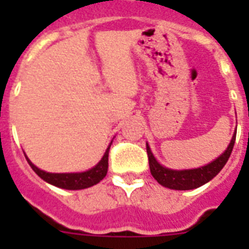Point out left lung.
<instances>
[{"instance_id": "obj_1", "label": "left lung", "mask_w": 249, "mask_h": 249, "mask_svg": "<svg viewBox=\"0 0 249 249\" xmlns=\"http://www.w3.org/2000/svg\"><path fill=\"white\" fill-rule=\"evenodd\" d=\"M236 132L231 138V142L225 150L222 155H220L216 160H213L212 163L207 164L204 166L196 168V169H185V170H174L165 168L161 164L158 163L155 156L152 155L150 146L146 143L148 156V165L151 170L152 177L159 182L161 186H165L168 189L172 190H193L200 187L204 183L209 182L212 178H214L217 174L220 173V170L228 163L229 158L231 155L232 147L235 143Z\"/></svg>"}]
</instances>
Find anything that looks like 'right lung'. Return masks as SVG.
<instances>
[{
    "label": "right lung",
    "instance_id": "obj_1",
    "mask_svg": "<svg viewBox=\"0 0 249 249\" xmlns=\"http://www.w3.org/2000/svg\"><path fill=\"white\" fill-rule=\"evenodd\" d=\"M111 143L106 150L105 155L101 159V161L94 168L86 170V172H81V173H49V172H44L40 168H37L27 156H25V159L31 165V168L35 170V173L38 177L42 178L45 182L50 183V185H54L56 187L66 190H83L97 185L98 182H101L106 177L107 170H108V151L109 147H111Z\"/></svg>",
    "mask_w": 249,
    "mask_h": 249
}]
</instances>
